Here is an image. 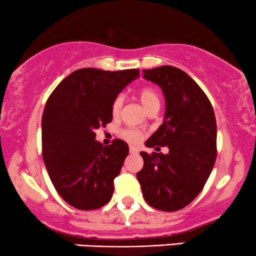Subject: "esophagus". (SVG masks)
<instances>
[{
  "mask_svg": "<svg viewBox=\"0 0 256 256\" xmlns=\"http://www.w3.org/2000/svg\"><path fill=\"white\" fill-rule=\"evenodd\" d=\"M130 152L131 154H138V149L136 148V146H130Z\"/></svg>",
  "mask_w": 256,
  "mask_h": 256,
  "instance_id": "obj_1",
  "label": "esophagus"
}]
</instances>
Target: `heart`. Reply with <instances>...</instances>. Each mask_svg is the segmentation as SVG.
Returning <instances> with one entry per match:
<instances>
[{
    "instance_id": "b5f03b06",
    "label": "heart",
    "mask_w": 256,
    "mask_h": 256,
    "mask_svg": "<svg viewBox=\"0 0 256 256\" xmlns=\"http://www.w3.org/2000/svg\"><path fill=\"white\" fill-rule=\"evenodd\" d=\"M138 98H140V104H143L146 110L152 107H160V95H158V92L154 89V88H142V89L140 90V92H138ZM122 102H124V100H122V95L116 96V98L113 100V102H112V114H113L114 116H118L120 110H122ZM122 138H125L126 140H128V142L134 143L140 140L142 134H140V131L134 130V128H125V130L122 131Z\"/></svg>"
}]
</instances>
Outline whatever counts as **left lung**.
Wrapping results in <instances>:
<instances>
[{
	"instance_id": "left-lung-1",
	"label": "left lung",
	"mask_w": 256,
	"mask_h": 256,
	"mask_svg": "<svg viewBox=\"0 0 256 256\" xmlns=\"http://www.w3.org/2000/svg\"><path fill=\"white\" fill-rule=\"evenodd\" d=\"M166 100L164 122L146 146H167L168 152H140L144 165L137 172L146 202L174 212L204 189L216 158V122L204 90L184 71L173 66L143 70Z\"/></svg>"
}]
</instances>
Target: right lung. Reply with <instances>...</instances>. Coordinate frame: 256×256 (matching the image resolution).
<instances>
[{"instance_id":"obj_1","label":"right lung","mask_w":256,"mask_h":256,"mask_svg":"<svg viewBox=\"0 0 256 256\" xmlns=\"http://www.w3.org/2000/svg\"><path fill=\"white\" fill-rule=\"evenodd\" d=\"M138 76V70H77L46 101L42 116L44 165L58 195L77 210H98L112 198L114 178L122 171L128 146L114 140L104 146L95 140V130L112 122V102Z\"/></svg>"}]
</instances>
